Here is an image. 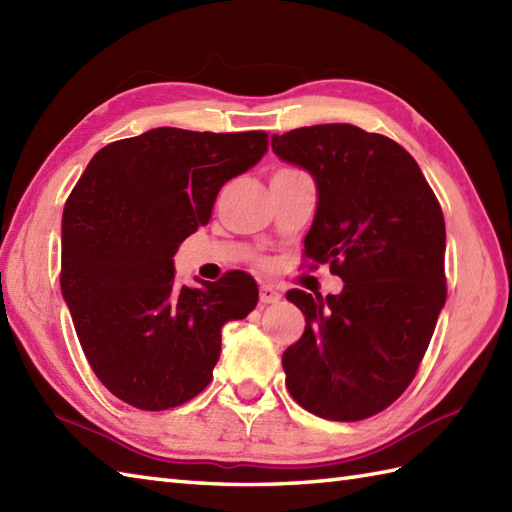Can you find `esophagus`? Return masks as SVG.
Returning <instances> with one entry per match:
<instances>
[{
	"instance_id": "1",
	"label": "esophagus",
	"mask_w": 512,
	"mask_h": 512,
	"mask_svg": "<svg viewBox=\"0 0 512 512\" xmlns=\"http://www.w3.org/2000/svg\"><path fill=\"white\" fill-rule=\"evenodd\" d=\"M281 299V292L275 288V286H262L259 288V301L264 303V306H270V303H277Z\"/></svg>"
}]
</instances>
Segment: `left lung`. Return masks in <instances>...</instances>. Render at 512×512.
<instances>
[{
	"mask_svg": "<svg viewBox=\"0 0 512 512\" xmlns=\"http://www.w3.org/2000/svg\"><path fill=\"white\" fill-rule=\"evenodd\" d=\"M270 143L314 178L306 255L345 284L325 299L286 295L306 317L281 358L286 387L314 416L369 418L409 387L447 301L442 209L418 162L387 136L332 123Z\"/></svg>",
	"mask_w": 512,
	"mask_h": 512,
	"instance_id": "1",
	"label": "left lung"
}]
</instances>
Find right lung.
<instances>
[{
	"label": "right lung",
	"mask_w": 512,
	"mask_h": 512,
	"mask_svg": "<svg viewBox=\"0 0 512 512\" xmlns=\"http://www.w3.org/2000/svg\"><path fill=\"white\" fill-rule=\"evenodd\" d=\"M268 151L264 132L158 127L96 151L61 220V292L101 383L145 411L178 407L211 383L224 323L257 306L233 270L200 288L173 281V255L209 224L217 193Z\"/></svg>",
	"instance_id": "1"
}]
</instances>
